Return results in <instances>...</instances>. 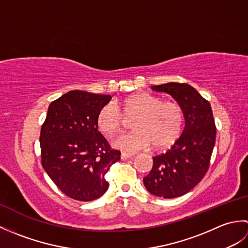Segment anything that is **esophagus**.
Instances as JSON below:
<instances>
[{"label": "esophagus", "instance_id": "esophagus-1", "mask_svg": "<svg viewBox=\"0 0 248 248\" xmlns=\"http://www.w3.org/2000/svg\"><path fill=\"white\" fill-rule=\"evenodd\" d=\"M134 156V155L133 154H127V152H121V155H120V157H121V160H128V159H130V157H133Z\"/></svg>", "mask_w": 248, "mask_h": 248}]
</instances>
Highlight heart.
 <instances>
[{
    "instance_id": "obj_1",
    "label": "heart",
    "mask_w": 248,
    "mask_h": 248,
    "mask_svg": "<svg viewBox=\"0 0 248 248\" xmlns=\"http://www.w3.org/2000/svg\"><path fill=\"white\" fill-rule=\"evenodd\" d=\"M123 115L127 118L134 117L131 124L134 131L113 140V146L124 151H138L151 145L155 150L167 149L180 138L184 125L180 104L138 93L123 100L118 108L113 103L103 105L98 114V128L107 135L120 132L124 125Z\"/></svg>"
}]
</instances>
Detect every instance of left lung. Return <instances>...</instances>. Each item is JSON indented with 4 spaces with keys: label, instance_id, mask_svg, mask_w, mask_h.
Here are the masks:
<instances>
[{
    "label": "left lung",
    "instance_id": "obj_1",
    "mask_svg": "<svg viewBox=\"0 0 248 248\" xmlns=\"http://www.w3.org/2000/svg\"><path fill=\"white\" fill-rule=\"evenodd\" d=\"M181 105L186 119L183 132L165 154L154 156V165L143 181L150 194L176 198L197 186L207 172L215 145L217 128L211 105L193 86L186 83L155 85Z\"/></svg>",
    "mask_w": 248,
    "mask_h": 248
}]
</instances>
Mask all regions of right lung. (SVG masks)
Listing matches in <instances>:
<instances>
[{"instance_id":"add662e5","label":"right lung","mask_w":248,"mask_h":248,"mask_svg":"<svg viewBox=\"0 0 248 248\" xmlns=\"http://www.w3.org/2000/svg\"><path fill=\"white\" fill-rule=\"evenodd\" d=\"M112 97L71 91L51 102L40 131L41 164L61 191L92 202L108 191L105 173L120 160L98 131L99 110Z\"/></svg>"}]
</instances>
